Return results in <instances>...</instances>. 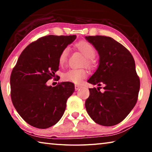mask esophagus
<instances>
[{"mask_svg": "<svg viewBox=\"0 0 152 152\" xmlns=\"http://www.w3.org/2000/svg\"><path fill=\"white\" fill-rule=\"evenodd\" d=\"M81 88V85H80V84H75V90L76 91H78L80 88Z\"/></svg>", "mask_w": 152, "mask_h": 152, "instance_id": "34e87169", "label": "esophagus"}]
</instances>
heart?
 Segmentation results:
<instances>
[{
    "mask_svg": "<svg viewBox=\"0 0 152 152\" xmlns=\"http://www.w3.org/2000/svg\"><path fill=\"white\" fill-rule=\"evenodd\" d=\"M77 48L80 50L82 53L86 57V63L88 66H91L92 64L93 58L96 54V50L94 46L91 43L87 42H80L76 44ZM69 53V48L66 47L63 49L60 53V57H59V62L60 64H64L66 61ZM87 76V72L84 69H76L72 68L66 71L65 73L63 74L62 78L65 81L72 82L76 84L81 83L84 78Z\"/></svg>",
    "mask_w": 152,
    "mask_h": 152,
    "instance_id": "1",
    "label": "heart"
}]
</instances>
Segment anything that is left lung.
<instances>
[{
    "mask_svg": "<svg viewBox=\"0 0 152 152\" xmlns=\"http://www.w3.org/2000/svg\"><path fill=\"white\" fill-rule=\"evenodd\" d=\"M99 54V65L88 82L101 87L89 88L86 111L95 123L113 126L122 121L135 107L140 88L132 53L122 44L107 36H86ZM98 91H97V90Z\"/></svg>",
    "mask_w": 152,
    "mask_h": 152,
    "instance_id": "8db88e82",
    "label": "left lung"
}]
</instances>
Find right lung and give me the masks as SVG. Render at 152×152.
I'll return each mask as SVG.
<instances>
[{
    "instance_id": "right-lung-1",
    "label": "right lung",
    "mask_w": 152,
    "mask_h": 152,
    "mask_svg": "<svg viewBox=\"0 0 152 152\" xmlns=\"http://www.w3.org/2000/svg\"><path fill=\"white\" fill-rule=\"evenodd\" d=\"M76 35H47L30 43L20 53L11 72V96L25 122L39 129L56 124L64 115L67 100L75 90L70 82L46 84L59 69V57Z\"/></svg>"
}]
</instances>
